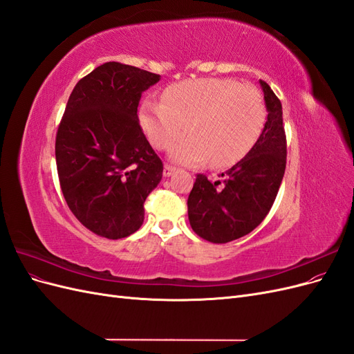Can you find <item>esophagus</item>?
I'll list each match as a JSON object with an SVG mask.
<instances>
[{"instance_id": "obj_1", "label": "esophagus", "mask_w": 354, "mask_h": 354, "mask_svg": "<svg viewBox=\"0 0 354 354\" xmlns=\"http://www.w3.org/2000/svg\"><path fill=\"white\" fill-rule=\"evenodd\" d=\"M174 171H176V167H173V165H168V164H165V165H164V176H165V177L173 176V174H174Z\"/></svg>"}]
</instances>
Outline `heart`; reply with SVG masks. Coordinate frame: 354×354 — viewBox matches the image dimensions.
I'll return each instance as SVG.
<instances>
[{"label": "heart", "instance_id": "1", "mask_svg": "<svg viewBox=\"0 0 354 354\" xmlns=\"http://www.w3.org/2000/svg\"><path fill=\"white\" fill-rule=\"evenodd\" d=\"M162 103L147 100L138 120L151 143L174 162L211 167L239 162L259 140L267 118L261 91L233 80L199 78L169 85Z\"/></svg>", "mask_w": 354, "mask_h": 354}]
</instances>
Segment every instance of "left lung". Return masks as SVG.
Here are the masks:
<instances>
[{"instance_id": "1", "label": "left lung", "mask_w": 354, "mask_h": 354, "mask_svg": "<svg viewBox=\"0 0 354 354\" xmlns=\"http://www.w3.org/2000/svg\"><path fill=\"white\" fill-rule=\"evenodd\" d=\"M269 115L251 151L234 164L223 180L198 174L187 199L194 232L212 243H226L252 232L269 214L286 167V136L282 103L260 80Z\"/></svg>"}]
</instances>
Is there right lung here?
Returning a JSON list of instances; mask_svg holds the SVG:
<instances>
[{"label":"right lung","instance_id":"1","mask_svg":"<svg viewBox=\"0 0 354 354\" xmlns=\"http://www.w3.org/2000/svg\"><path fill=\"white\" fill-rule=\"evenodd\" d=\"M159 75L118 62L78 81L56 134L57 174L69 209L108 239L140 229L143 203L162 178V160L138 122L142 93Z\"/></svg>","mask_w":354,"mask_h":354}]
</instances>
